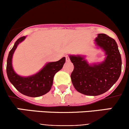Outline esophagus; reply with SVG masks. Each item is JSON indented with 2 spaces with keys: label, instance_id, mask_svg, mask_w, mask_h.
I'll use <instances>...</instances> for the list:
<instances>
[{
  "label": "esophagus",
  "instance_id": "1",
  "mask_svg": "<svg viewBox=\"0 0 129 129\" xmlns=\"http://www.w3.org/2000/svg\"><path fill=\"white\" fill-rule=\"evenodd\" d=\"M66 61H67V62H69V61H70V58H69V57L68 56V55H66Z\"/></svg>",
  "mask_w": 129,
  "mask_h": 129
}]
</instances>
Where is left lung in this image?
Segmentation results:
<instances>
[{"label": "left lung", "mask_w": 129, "mask_h": 129, "mask_svg": "<svg viewBox=\"0 0 129 129\" xmlns=\"http://www.w3.org/2000/svg\"><path fill=\"white\" fill-rule=\"evenodd\" d=\"M95 42L107 55L102 63L91 66L83 57L70 56L74 66L71 75L73 85L79 92L90 96L109 90L117 81L122 70V59L115 40L104 34H99Z\"/></svg>", "instance_id": "obj_1"}]
</instances>
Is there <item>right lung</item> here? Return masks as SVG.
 <instances>
[{
	"instance_id": "obj_1",
	"label": "right lung",
	"mask_w": 129,
	"mask_h": 129,
	"mask_svg": "<svg viewBox=\"0 0 129 129\" xmlns=\"http://www.w3.org/2000/svg\"><path fill=\"white\" fill-rule=\"evenodd\" d=\"M25 38V37L23 36L17 39L9 52L7 62V77L15 89L21 93L28 97H40L50 91L54 75L62 69L66 62V57H63L57 62H49L36 75L28 77H22L14 72L12 66V58L17 45Z\"/></svg>"
}]
</instances>
